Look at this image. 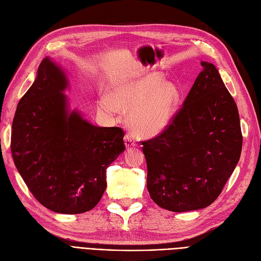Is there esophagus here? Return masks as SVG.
I'll return each mask as SVG.
<instances>
[{
    "instance_id": "34e87169",
    "label": "esophagus",
    "mask_w": 261,
    "mask_h": 261,
    "mask_svg": "<svg viewBox=\"0 0 261 261\" xmlns=\"http://www.w3.org/2000/svg\"><path fill=\"white\" fill-rule=\"evenodd\" d=\"M124 142H125V146H126L127 148H129V147H135V146H136V142H135L134 138L132 137V135H129V134H127L126 136H125V138H124Z\"/></svg>"
}]
</instances>
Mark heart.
I'll use <instances>...</instances> for the list:
<instances>
[{"label":"heart","mask_w":261,"mask_h":261,"mask_svg":"<svg viewBox=\"0 0 261 261\" xmlns=\"http://www.w3.org/2000/svg\"><path fill=\"white\" fill-rule=\"evenodd\" d=\"M180 102L178 87L166 82L158 72L137 79L123 80L112 84L97 100V110L105 115H114L127 109V124L141 137L159 136L173 122Z\"/></svg>","instance_id":"heart-1"}]
</instances>
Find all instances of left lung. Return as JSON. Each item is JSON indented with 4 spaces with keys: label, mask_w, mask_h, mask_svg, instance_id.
Returning <instances> with one entry per match:
<instances>
[{
    "label": "left lung",
    "mask_w": 261,
    "mask_h": 261,
    "mask_svg": "<svg viewBox=\"0 0 261 261\" xmlns=\"http://www.w3.org/2000/svg\"><path fill=\"white\" fill-rule=\"evenodd\" d=\"M184 106L168 128L142 141L147 188L160 207L176 213L207 207L241 156L237 103L211 62L201 61Z\"/></svg>",
    "instance_id": "left-lung-1"
}]
</instances>
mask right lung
I'll return each instance as SVG.
<instances>
[{
  "mask_svg": "<svg viewBox=\"0 0 261 261\" xmlns=\"http://www.w3.org/2000/svg\"><path fill=\"white\" fill-rule=\"evenodd\" d=\"M66 71L45 57L18 102L11 139L14 163L31 193L59 214L93 210L107 168L125 150L120 127H98L70 109Z\"/></svg>",
  "mask_w": 261,
  "mask_h": 261,
  "instance_id": "1",
  "label": "right lung"
}]
</instances>
